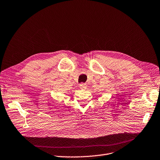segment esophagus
<instances>
[{"label": "esophagus", "mask_w": 160, "mask_h": 160, "mask_svg": "<svg viewBox=\"0 0 160 160\" xmlns=\"http://www.w3.org/2000/svg\"><path fill=\"white\" fill-rule=\"evenodd\" d=\"M80 88L82 90H85L87 88V85L85 83H81L80 85Z\"/></svg>", "instance_id": "esophagus-1"}]
</instances>
